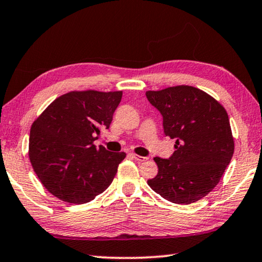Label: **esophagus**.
Instances as JSON below:
<instances>
[{"mask_svg":"<svg viewBox=\"0 0 262 262\" xmlns=\"http://www.w3.org/2000/svg\"><path fill=\"white\" fill-rule=\"evenodd\" d=\"M130 155H132V157L135 158L139 163H143V162L148 161V159H149L148 157H142V156H139V155H136V154H130Z\"/></svg>","mask_w":262,"mask_h":262,"instance_id":"esophagus-1","label":"esophagus"}]
</instances>
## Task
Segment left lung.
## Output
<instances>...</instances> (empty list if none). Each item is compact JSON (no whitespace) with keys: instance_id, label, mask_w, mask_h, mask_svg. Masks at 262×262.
Wrapping results in <instances>:
<instances>
[{"instance_id":"left-lung-1","label":"left lung","mask_w":262,"mask_h":262,"mask_svg":"<svg viewBox=\"0 0 262 262\" xmlns=\"http://www.w3.org/2000/svg\"><path fill=\"white\" fill-rule=\"evenodd\" d=\"M145 95L163 115L165 135L176 139L170 158H154L158 173L148 185L170 202H196L216 187L232 158L234 141L227 111L214 97L190 85Z\"/></svg>"}]
</instances>
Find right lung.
Instances as JSON below:
<instances>
[{
	"label": "right lung",
	"mask_w": 262,
	"mask_h": 262,
	"mask_svg": "<svg viewBox=\"0 0 262 262\" xmlns=\"http://www.w3.org/2000/svg\"><path fill=\"white\" fill-rule=\"evenodd\" d=\"M122 91H70L57 97L33 121L29 158L43 187L61 201L82 205L103 193L125 152L94 142L110 127Z\"/></svg>",
	"instance_id": "1"
}]
</instances>
